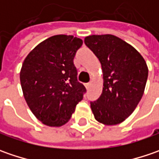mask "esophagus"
<instances>
[{
    "label": "esophagus",
    "mask_w": 159,
    "mask_h": 159,
    "mask_svg": "<svg viewBox=\"0 0 159 159\" xmlns=\"http://www.w3.org/2000/svg\"><path fill=\"white\" fill-rule=\"evenodd\" d=\"M90 85H91V83L90 82L87 83V84H86V88H87V89H89V87H90Z\"/></svg>",
    "instance_id": "34e87169"
}]
</instances>
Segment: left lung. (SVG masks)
<instances>
[{"instance_id":"1","label":"left lung","mask_w":159,"mask_h":159,"mask_svg":"<svg viewBox=\"0 0 159 159\" xmlns=\"http://www.w3.org/2000/svg\"><path fill=\"white\" fill-rule=\"evenodd\" d=\"M84 42L99 59L102 70V92L98 100L90 102L92 112L103 125L120 124L143 95L147 64L134 47L112 34L89 35Z\"/></svg>"}]
</instances>
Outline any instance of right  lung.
<instances>
[{
  "label": "right lung",
  "instance_id": "right-lung-1",
  "mask_svg": "<svg viewBox=\"0 0 159 159\" xmlns=\"http://www.w3.org/2000/svg\"><path fill=\"white\" fill-rule=\"evenodd\" d=\"M81 39L59 34L34 48L20 70L23 95L34 115L44 125L66 124L83 98L86 89L77 80L73 64Z\"/></svg>",
  "mask_w": 159,
  "mask_h": 159
}]
</instances>
